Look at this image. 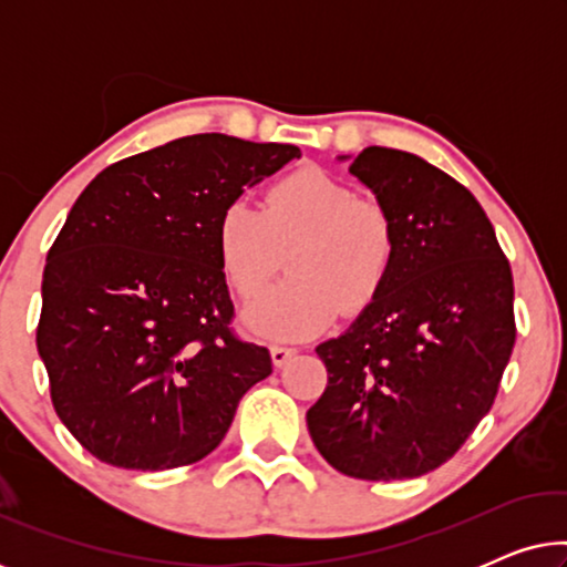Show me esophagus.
Listing matches in <instances>:
<instances>
[{"label": "esophagus", "instance_id": "34e87169", "mask_svg": "<svg viewBox=\"0 0 567 567\" xmlns=\"http://www.w3.org/2000/svg\"><path fill=\"white\" fill-rule=\"evenodd\" d=\"M293 355H297V348H286V346H274L270 348V361H274V367H286Z\"/></svg>", "mask_w": 567, "mask_h": 567}]
</instances>
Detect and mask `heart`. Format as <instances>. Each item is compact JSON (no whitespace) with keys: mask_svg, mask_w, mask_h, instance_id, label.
<instances>
[{"mask_svg":"<svg viewBox=\"0 0 567 567\" xmlns=\"http://www.w3.org/2000/svg\"><path fill=\"white\" fill-rule=\"evenodd\" d=\"M219 270L239 299H250L281 266L291 278L243 309V324L268 340L320 336L340 309L359 315L382 297L398 262V224L374 198L320 167L274 183L262 212L250 200L224 204L214 227Z\"/></svg>","mask_w":567,"mask_h":567,"instance_id":"b5f03b06","label":"heart"}]
</instances>
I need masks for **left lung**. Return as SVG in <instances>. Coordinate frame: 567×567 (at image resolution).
I'll list each match as a JSON object with an SVG mask.
<instances>
[{
    "instance_id": "8db88e82",
    "label": "left lung",
    "mask_w": 567,
    "mask_h": 567,
    "mask_svg": "<svg viewBox=\"0 0 567 567\" xmlns=\"http://www.w3.org/2000/svg\"><path fill=\"white\" fill-rule=\"evenodd\" d=\"M338 159L392 214L398 262L382 297L317 346L328 386L307 429L348 477L413 480L491 410L516 340L514 278L483 206L444 169L386 146Z\"/></svg>"
}]
</instances>
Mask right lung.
I'll return each mask as SVG.
<instances>
[{"label":"right lung","instance_id":"add662e5","mask_svg":"<svg viewBox=\"0 0 567 567\" xmlns=\"http://www.w3.org/2000/svg\"><path fill=\"white\" fill-rule=\"evenodd\" d=\"M297 157L291 144L183 136L105 167L74 200L45 258L35 343L56 415L100 462L204 460L274 371L268 348L229 332L214 227Z\"/></svg>","mask_w":567,"mask_h":567}]
</instances>
